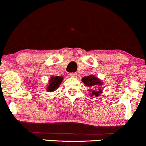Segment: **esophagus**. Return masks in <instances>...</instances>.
I'll return each instance as SVG.
<instances>
[{"label":"esophagus","mask_w":146,"mask_h":146,"mask_svg":"<svg viewBox=\"0 0 146 146\" xmlns=\"http://www.w3.org/2000/svg\"><path fill=\"white\" fill-rule=\"evenodd\" d=\"M70 76H72V77H76V76H77V74L76 72H72V73H70Z\"/></svg>","instance_id":"esophagus-1"}]
</instances>
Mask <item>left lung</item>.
<instances>
[{
	"instance_id": "left-lung-1",
	"label": "left lung",
	"mask_w": 146,
	"mask_h": 146,
	"mask_svg": "<svg viewBox=\"0 0 146 146\" xmlns=\"http://www.w3.org/2000/svg\"><path fill=\"white\" fill-rule=\"evenodd\" d=\"M82 82L84 83L86 86L88 87L90 90L88 91L90 92V95L92 96L94 99H96V96H99L102 93L104 90V88L103 87V83L104 82L101 81V80L96 77L94 75H89V76H84L82 78Z\"/></svg>"
}]
</instances>
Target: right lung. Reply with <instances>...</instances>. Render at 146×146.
I'll return each mask as SVG.
<instances>
[{
  "label": "right lung",
  "mask_w": 146,
  "mask_h": 146,
  "mask_svg": "<svg viewBox=\"0 0 146 146\" xmlns=\"http://www.w3.org/2000/svg\"><path fill=\"white\" fill-rule=\"evenodd\" d=\"M63 80V76H52L51 78L49 80V84L47 86V91L50 92H52L55 91L57 88L60 85Z\"/></svg>",
  "instance_id": "1"
}]
</instances>
